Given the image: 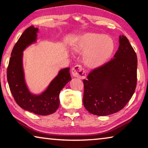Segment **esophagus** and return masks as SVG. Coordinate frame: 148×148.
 Wrapping results in <instances>:
<instances>
[{
	"mask_svg": "<svg viewBox=\"0 0 148 148\" xmlns=\"http://www.w3.org/2000/svg\"><path fill=\"white\" fill-rule=\"evenodd\" d=\"M72 74L74 77L79 79H84L86 77V72L80 65H76L72 68Z\"/></svg>",
	"mask_w": 148,
	"mask_h": 148,
	"instance_id": "1",
	"label": "esophagus"
}]
</instances>
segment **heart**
I'll return each mask as SVG.
<instances>
[{
	"label": "heart",
	"mask_w": 148,
	"mask_h": 148,
	"mask_svg": "<svg viewBox=\"0 0 148 148\" xmlns=\"http://www.w3.org/2000/svg\"><path fill=\"white\" fill-rule=\"evenodd\" d=\"M114 47V42L110 36L95 32L79 35L71 45L72 51L82 53L85 66L92 69L103 66L112 56Z\"/></svg>",
	"instance_id": "obj_1"
}]
</instances>
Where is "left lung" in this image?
Masks as SVG:
<instances>
[{
	"label": "left lung",
	"mask_w": 148,
	"mask_h": 148,
	"mask_svg": "<svg viewBox=\"0 0 148 148\" xmlns=\"http://www.w3.org/2000/svg\"><path fill=\"white\" fill-rule=\"evenodd\" d=\"M113 58L92 71L84 79V107L91 114L104 116L124 108L133 95L137 81V56L124 35Z\"/></svg>",
	"instance_id": "obj_1"
}]
</instances>
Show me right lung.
Returning <instances> with one entry per match:
<instances>
[{
    "mask_svg": "<svg viewBox=\"0 0 148 148\" xmlns=\"http://www.w3.org/2000/svg\"><path fill=\"white\" fill-rule=\"evenodd\" d=\"M38 31L34 26L29 27L15 44L7 69V79L12 94L20 107L37 115L47 116L58 109L60 92L72 78L70 68L61 69L44 91L39 94L30 91L25 78L23 51L36 43Z\"/></svg>",
    "mask_w": 148,
    "mask_h": 148,
    "instance_id": "obj_1",
    "label": "right lung"
}]
</instances>
